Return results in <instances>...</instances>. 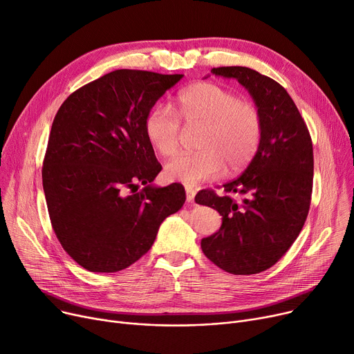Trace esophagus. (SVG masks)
<instances>
[{"label":"esophagus","mask_w":354,"mask_h":354,"mask_svg":"<svg viewBox=\"0 0 354 354\" xmlns=\"http://www.w3.org/2000/svg\"><path fill=\"white\" fill-rule=\"evenodd\" d=\"M185 191H187V201H188V202H192L194 198H195V194H196L195 188H192V187H185Z\"/></svg>","instance_id":"obj_1"}]
</instances>
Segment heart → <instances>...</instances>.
<instances>
[{"instance_id":"1","label":"heart","mask_w":354,"mask_h":354,"mask_svg":"<svg viewBox=\"0 0 354 354\" xmlns=\"http://www.w3.org/2000/svg\"><path fill=\"white\" fill-rule=\"evenodd\" d=\"M178 114L185 126L202 127L196 153L180 155L165 166L167 180L187 187L225 174H236L250 165L261 145L264 122L258 106L241 100L234 91L216 83H195L178 95ZM146 138L165 158L180 145L182 127L176 113L156 104L145 119Z\"/></svg>"}]
</instances>
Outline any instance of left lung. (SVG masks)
Segmentation results:
<instances>
[{"instance_id": "left-lung-1", "label": "left lung", "mask_w": 354, "mask_h": 354, "mask_svg": "<svg viewBox=\"0 0 354 354\" xmlns=\"http://www.w3.org/2000/svg\"><path fill=\"white\" fill-rule=\"evenodd\" d=\"M215 76L236 79L263 115L258 152L243 175L222 185L225 195L202 189L195 201L222 215L218 232L201 241L208 259L235 275L272 267L303 230L313 191V142L304 119L287 90L258 71L216 67ZM241 194V201L232 195ZM198 199L196 200V198Z\"/></svg>"}]
</instances>
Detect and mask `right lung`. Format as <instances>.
<instances>
[{"mask_svg": "<svg viewBox=\"0 0 354 354\" xmlns=\"http://www.w3.org/2000/svg\"><path fill=\"white\" fill-rule=\"evenodd\" d=\"M182 77L115 70L71 93L53 120L41 171L51 227L91 272L136 263L183 207L180 183L151 185L162 166L145 133L149 110Z\"/></svg>", "mask_w": 354, "mask_h": 354, "instance_id": "right-lung-1", "label": "right lung"}]
</instances>
